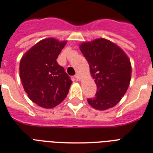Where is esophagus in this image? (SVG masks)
<instances>
[{"label": "esophagus", "mask_w": 153, "mask_h": 153, "mask_svg": "<svg viewBox=\"0 0 153 153\" xmlns=\"http://www.w3.org/2000/svg\"><path fill=\"white\" fill-rule=\"evenodd\" d=\"M75 78H76L78 81H80V80H81V75H80L79 74H76V75H75Z\"/></svg>", "instance_id": "1"}]
</instances>
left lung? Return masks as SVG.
Masks as SVG:
<instances>
[{
    "mask_svg": "<svg viewBox=\"0 0 153 153\" xmlns=\"http://www.w3.org/2000/svg\"><path fill=\"white\" fill-rule=\"evenodd\" d=\"M79 48L97 85L96 96L88 99V102L98 111L114 107L130 85L132 67L127 55L117 44L104 38L82 42Z\"/></svg>",
    "mask_w": 153,
    "mask_h": 153,
    "instance_id": "8db88e82",
    "label": "left lung"
}]
</instances>
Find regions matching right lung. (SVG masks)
Listing matches in <instances>:
<instances>
[{
    "label": "right lung",
    "instance_id": "obj_1",
    "mask_svg": "<svg viewBox=\"0 0 153 153\" xmlns=\"http://www.w3.org/2000/svg\"><path fill=\"white\" fill-rule=\"evenodd\" d=\"M67 41L55 38L40 40L21 58L20 78L29 98L43 108H53L66 97L72 82L58 56Z\"/></svg>",
    "mask_w": 153,
    "mask_h": 153
}]
</instances>
